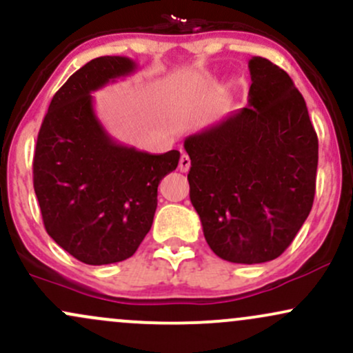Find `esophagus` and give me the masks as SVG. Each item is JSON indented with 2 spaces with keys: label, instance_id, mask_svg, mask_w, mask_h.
Returning a JSON list of instances; mask_svg holds the SVG:
<instances>
[{
  "label": "esophagus",
  "instance_id": "obj_1",
  "mask_svg": "<svg viewBox=\"0 0 353 353\" xmlns=\"http://www.w3.org/2000/svg\"><path fill=\"white\" fill-rule=\"evenodd\" d=\"M179 169L182 172H188L190 169V159L188 154H182L181 159H179Z\"/></svg>",
  "mask_w": 353,
  "mask_h": 353
}]
</instances>
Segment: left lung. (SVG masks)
<instances>
[{"label": "left lung", "instance_id": "left-lung-1", "mask_svg": "<svg viewBox=\"0 0 353 353\" xmlns=\"http://www.w3.org/2000/svg\"><path fill=\"white\" fill-rule=\"evenodd\" d=\"M249 104L185 137L189 196L212 252L262 264L292 244L315 196L319 141L305 101L269 59L249 61Z\"/></svg>", "mask_w": 353, "mask_h": 353}]
</instances>
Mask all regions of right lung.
<instances>
[{
	"label": "right lung",
	"instance_id": "1",
	"mask_svg": "<svg viewBox=\"0 0 353 353\" xmlns=\"http://www.w3.org/2000/svg\"><path fill=\"white\" fill-rule=\"evenodd\" d=\"M124 56L89 61L52 96L33 161V182L46 232L89 265L136 252L151 230L157 185L179 164V151L149 154L108 134L91 92L132 74Z\"/></svg>",
	"mask_w": 353,
	"mask_h": 353
}]
</instances>
